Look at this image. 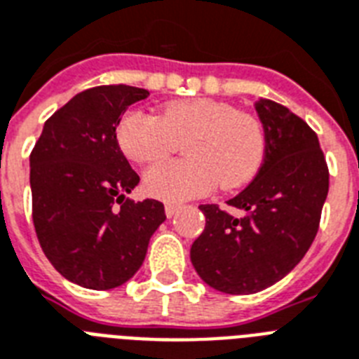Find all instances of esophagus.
I'll return each mask as SVG.
<instances>
[{"label": "esophagus", "instance_id": "1", "mask_svg": "<svg viewBox=\"0 0 359 359\" xmlns=\"http://www.w3.org/2000/svg\"><path fill=\"white\" fill-rule=\"evenodd\" d=\"M179 210L180 205H171V203H168V205H165V215H168V217H173Z\"/></svg>", "mask_w": 359, "mask_h": 359}]
</instances>
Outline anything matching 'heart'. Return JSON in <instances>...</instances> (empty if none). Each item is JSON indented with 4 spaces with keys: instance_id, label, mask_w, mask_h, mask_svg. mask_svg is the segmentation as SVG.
<instances>
[{
    "instance_id": "obj_1",
    "label": "heart",
    "mask_w": 359,
    "mask_h": 359,
    "mask_svg": "<svg viewBox=\"0 0 359 359\" xmlns=\"http://www.w3.org/2000/svg\"><path fill=\"white\" fill-rule=\"evenodd\" d=\"M119 147L138 164L170 156L186 144V162H162L145 173V191L182 203L214 188L245 184L265 154L264 127L255 116L215 99H186L165 104L162 116L130 110L118 125Z\"/></svg>"
}]
</instances>
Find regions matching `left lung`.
Listing matches in <instances>:
<instances>
[{"mask_svg":"<svg viewBox=\"0 0 359 359\" xmlns=\"http://www.w3.org/2000/svg\"><path fill=\"white\" fill-rule=\"evenodd\" d=\"M264 164L226 205H201L206 225L189 258L203 282L229 295H250L282 280L316 240L328 195V168L317 134L282 104L260 97Z\"/></svg>","mask_w":359,"mask_h":359,"instance_id":"left-lung-1","label":"left lung"}]
</instances>
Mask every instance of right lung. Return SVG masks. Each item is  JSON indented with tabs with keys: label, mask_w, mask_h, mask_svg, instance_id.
<instances>
[{
	"label": "right lung",
	"mask_w": 359,
	"mask_h": 359,
	"mask_svg": "<svg viewBox=\"0 0 359 359\" xmlns=\"http://www.w3.org/2000/svg\"><path fill=\"white\" fill-rule=\"evenodd\" d=\"M149 92L95 86L72 97L43 125L31 153L33 221L55 269L88 290H112L142 267L164 205L127 195L140 182L119 151L116 129Z\"/></svg>",
	"instance_id": "obj_1"
}]
</instances>
